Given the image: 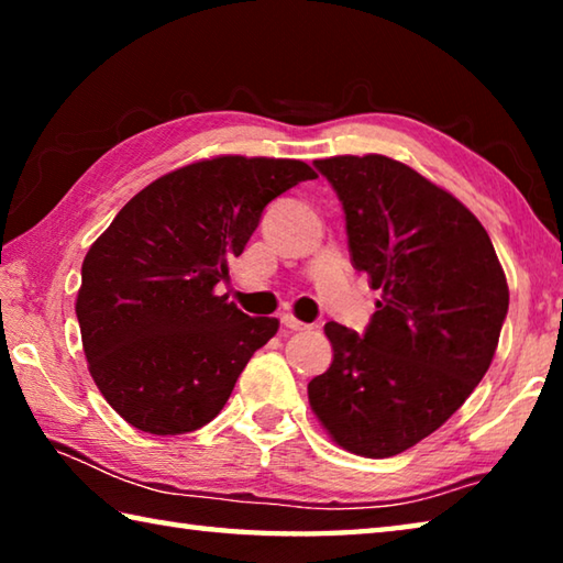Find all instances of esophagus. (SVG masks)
I'll return each instance as SVG.
<instances>
[{
  "mask_svg": "<svg viewBox=\"0 0 563 563\" xmlns=\"http://www.w3.org/2000/svg\"><path fill=\"white\" fill-rule=\"evenodd\" d=\"M280 322H283V325L288 328V330H308V328H310L308 322L298 320V318L292 316V312H283V316H280Z\"/></svg>",
  "mask_w": 563,
  "mask_h": 563,
  "instance_id": "esophagus-1",
  "label": "esophagus"
}]
</instances>
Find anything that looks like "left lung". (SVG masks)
I'll use <instances>...</instances> for the list:
<instances>
[{
  "mask_svg": "<svg viewBox=\"0 0 563 563\" xmlns=\"http://www.w3.org/2000/svg\"><path fill=\"white\" fill-rule=\"evenodd\" d=\"M316 166L345 211L350 258L379 290L365 335L328 322V373L312 412L342 450L385 460L450 419L492 365L509 288L484 225L452 194L395 158Z\"/></svg>",
  "mask_w": 563,
  "mask_h": 563,
  "instance_id": "8db88e82",
  "label": "left lung"
}]
</instances>
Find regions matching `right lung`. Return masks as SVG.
I'll use <instances>...</instances> for the list:
<instances>
[{
    "mask_svg": "<svg viewBox=\"0 0 563 563\" xmlns=\"http://www.w3.org/2000/svg\"><path fill=\"white\" fill-rule=\"evenodd\" d=\"M318 178L295 158L216 156L156 178L89 247L76 295L93 383L131 427L211 422L280 322L218 295L273 198Z\"/></svg>",
    "mask_w": 563,
    "mask_h": 563,
    "instance_id": "1",
    "label": "right lung"
}]
</instances>
